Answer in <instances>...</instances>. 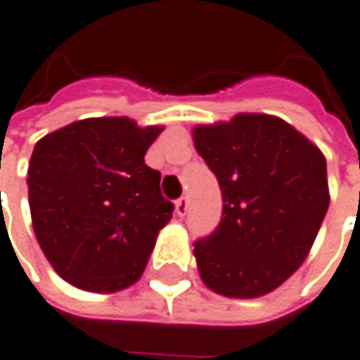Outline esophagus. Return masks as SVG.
Wrapping results in <instances>:
<instances>
[{
  "label": "esophagus",
  "instance_id": "1",
  "mask_svg": "<svg viewBox=\"0 0 360 360\" xmlns=\"http://www.w3.org/2000/svg\"><path fill=\"white\" fill-rule=\"evenodd\" d=\"M189 210V201H187V197H179L177 201H175V211H177V215L183 217L185 213Z\"/></svg>",
  "mask_w": 360,
  "mask_h": 360
}]
</instances>
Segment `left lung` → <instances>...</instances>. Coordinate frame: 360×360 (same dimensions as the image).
Here are the masks:
<instances>
[{"label": "left lung", "instance_id": "1", "mask_svg": "<svg viewBox=\"0 0 360 360\" xmlns=\"http://www.w3.org/2000/svg\"><path fill=\"white\" fill-rule=\"evenodd\" d=\"M191 134L224 195L217 229L195 242L199 276L227 298L270 294L319 236L330 203L326 159L286 120L264 112L197 124Z\"/></svg>", "mask_w": 360, "mask_h": 360}]
</instances>
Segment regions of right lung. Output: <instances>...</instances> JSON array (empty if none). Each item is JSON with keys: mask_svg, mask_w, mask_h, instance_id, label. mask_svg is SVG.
Masks as SVG:
<instances>
[{"mask_svg": "<svg viewBox=\"0 0 360 360\" xmlns=\"http://www.w3.org/2000/svg\"><path fill=\"white\" fill-rule=\"evenodd\" d=\"M163 129L129 117L82 118L36 143L27 167L32 226L46 259L72 286L112 294L145 272L173 217L161 173L145 165Z\"/></svg>", "mask_w": 360, "mask_h": 360, "instance_id": "right-lung-1", "label": "right lung"}]
</instances>
